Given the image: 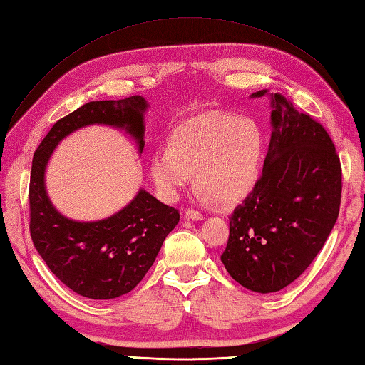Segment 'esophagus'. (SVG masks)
I'll return each instance as SVG.
<instances>
[{"instance_id":"obj_1","label":"esophagus","mask_w":365,"mask_h":365,"mask_svg":"<svg viewBox=\"0 0 365 365\" xmlns=\"http://www.w3.org/2000/svg\"><path fill=\"white\" fill-rule=\"evenodd\" d=\"M185 218L191 220V221H200V220H204V215L197 210H187L185 212Z\"/></svg>"}]
</instances>
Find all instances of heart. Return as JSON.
Here are the masks:
<instances>
[{
	"instance_id": "b5f03b06",
	"label": "heart",
	"mask_w": 365,
	"mask_h": 365,
	"mask_svg": "<svg viewBox=\"0 0 365 365\" xmlns=\"http://www.w3.org/2000/svg\"><path fill=\"white\" fill-rule=\"evenodd\" d=\"M265 149V133L251 115L208 111L178 123L168 147L153 153L150 175L166 202H174L196 174L200 199L232 205L257 187Z\"/></svg>"
}]
</instances>
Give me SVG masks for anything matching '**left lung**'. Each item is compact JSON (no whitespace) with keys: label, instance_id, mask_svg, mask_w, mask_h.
Masks as SVG:
<instances>
[{"label":"left lung","instance_id":"8db88e82","mask_svg":"<svg viewBox=\"0 0 365 365\" xmlns=\"http://www.w3.org/2000/svg\"><path fill=\"white\" fill-rule=\"evenodd\" d=\"M269 96L271 139L257 187L229 218L221 262L257 293L282 290L304 273L337 221L342 168L329 135L281 94Z\"/></svg>","mask_w":365,"mask_h":365}]
</instances>
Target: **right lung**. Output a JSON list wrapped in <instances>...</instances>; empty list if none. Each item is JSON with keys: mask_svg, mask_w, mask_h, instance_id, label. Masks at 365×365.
Returning <instances> with one entry per match:
<instances>
[{"mask_svg": "<svg viewBox=\"0 0 365 365\" xmlns=\"http://www.w3.org/2000/svg\"><path fill=\"white\" fill-rule=\"evenodd\" d=\"M147 108L141 96L89 102L54 123L34 153L29 180L31 238L51 273L81 297L113 299L133 290L180 215L141 188L130 204L105 220H71L48 197L46 165L66 136L96 123L125 130L141 153Z\"/></svg>", "mask_w": 365, "mask_h": 365, "instance_id": "add662e5", "label": "right lung"}]
</instances>
